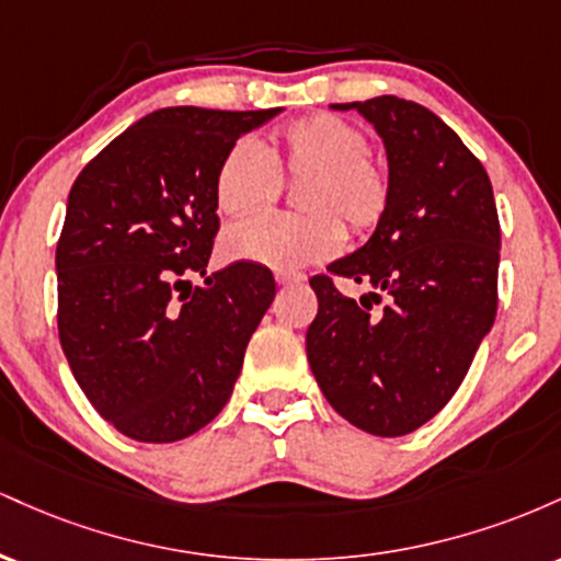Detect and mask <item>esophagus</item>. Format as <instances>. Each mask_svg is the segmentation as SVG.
<instances>
[{"label": "esophagus", "mask_w": 561, "mask_h": 561, "mask_svg": "<svg viewBox=\"0 0 561 561\" xmlns=\"http://www.w3.org/2000/svg\"><path fill=\"white\" fill-rule=\"evenodd\" d=\"M274 279L279 282V285H300V282H306V274H300V272H285V268H282V272H276L274 274Z\"/></svg>", "instance_id": "1"}]
</instances>
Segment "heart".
<instances>
[{"label":"heart","mask_w":561,"mask_h":561,"mask_svg":"<svg viewBox=\"0 0 561 561\" xmlns=\"http://www.w3.org/2000/svg\"><path fill=\"white\" fill-rule=\"evenodd\" d=\"M282 179L300 184V216H259L231 224L221 234L227 261L298 268L332 259L345 229H375L390 205L385 165L366 152V137L337 115L295 121L263 150L255 139L229 147L216 171V205L227 216L259 214L282 192Z\"/></svg>","instance_id":"1"}]
</instances>
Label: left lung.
Returning a JSON list of instances; mask_svg holds the SVG:
<instances>
[{
	"label": "left lung",
	"mask_w": 561,
	"mask_h": 561,
	"mask_svg": "<svg viewBox=\"0 0 561 561\" xmlns=\"http://www.w3.org/2000/svg\"><path fill=\"white\" fill-rule=\"evenodd\" d=\"M364 115L385 145L390 205L364 248L330 263L371 285L362 302L311 279L306 353L321 392L364 433H414L450 401L499 308L501 229L485 169L454 128L401 96L330 105ZM391 298L382 314L366 297Z\"/></svg>",
	"instance_id": "1"
}]
</instances>
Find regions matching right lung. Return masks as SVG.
I'll list each match as a JSON object with an SVG mask.
<instances>
[{
    "label": "right lung",
    "mask_w": 561,
    "mask_h": 561,
    "mask_svg": "<svg viewBox=\"0 0 561 561\" xmlns=\"http://www.w3.org/2000/svg\"><path fill=\"white\" fill-rule=\"evenodd\" d=\"M279 113L163 107L70 186L55 253L60 345L83 396L126 437H190L234 390L276 285L253 263L205 274L216 171L237 139ZM192 271L206 287L176 296Z\"/></svg>",
    "instance_id": "add662e5"
}]
</instances>
